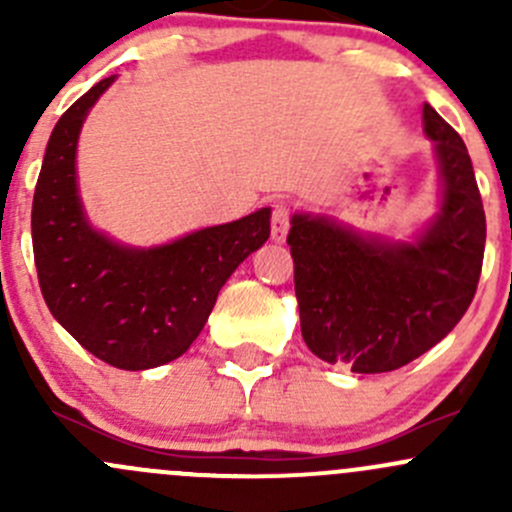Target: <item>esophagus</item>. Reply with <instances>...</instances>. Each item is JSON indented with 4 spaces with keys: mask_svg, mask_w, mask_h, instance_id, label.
<instances>
[{
    "mask_svg": "<svg viewBox=\"0 0 512 512\" xmlns=\"http://www.w3.org/2000/svg\"><path fill=\"white\" fill-rule=\"evenodd\" d=\"M289 215H292V210H289V205L285 200H275L272 203V240L275 242H285L287 237V230H289Z\"/></svg>",
    "mask_w": 512,
    "mask_h": 512,
    "instance_id": "1",
    "label": "esophagus"
}]
</instances>
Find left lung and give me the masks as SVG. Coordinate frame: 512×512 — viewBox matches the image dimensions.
Here are the masks:
<instances>
[{"label":"left lung","mask_w":512,"mask_h":512,"mask_svg":"<svg viewBox=\"0 0 512 512\" xmlns=\"http://www.w3.org/2000/svg\"><path fill=\"white\" fill-rule=\"evenodd\" d=\"M443 175V208L416 245H389L294 215L287 235L309 352L356 374H384L441 342L476 297L485 213L463 138L423 106Z\"/></svg>","instance_id":"8db88e82"}]
</instances>
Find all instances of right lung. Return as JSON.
<instances>
[{
  "label": "right lung",
  "mask_w": 512,
  "mask_h": 512,
  "mask_svg": "<svg viewBox=\"0 0 512 512\" xmlns=\"http://www.w3.org/2000/svg\"><path fill=\"white\" fill-rule=\"evenodd\" d=\"M111 84L113 76L98 81L51 131L32 205L34 265L46 307L81 347L141 371L188 352L227 277L270 237V208L153 250L91 230L76 195V141Z\"/></svg>",
  "instance_id": "add662e5"
}]
</instances>
